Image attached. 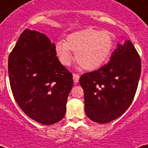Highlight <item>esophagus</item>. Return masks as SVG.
Segmentation results:
<instances>
[{
    "mask_svg": "<svg viewBox=\"0 0 148 148\" xmlns=\"http://www.w3.org/2000/svg\"><path fill=\"white\" fill-rule=\"evenodd\" d=\"M79 78H80V76H79V74H76V73H74V74H73V79H74V84L78 83Z\"/></svg>",
    "mask_w": 148,
    "mask_h": 148,
    "instance_id": "1",
    "label": "esophagus"
}]
</instances>
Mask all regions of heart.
I'll list each match as a JSON object with an SVG mask.
<instances>
[{"label": "heart", "instance_id": "1", "mask_svg": "<svg viewBox=\"0 0 148 148\" xmlns=\"http://www.w3.org/2000/svg\"><path fill=\"white\" fill-rule=\"evenodd\" d=\"M113 47L114 39L109 32L88 28L71 34L65 42H57L55 50L60 61L65 66L71 64L73 51L76 53L77 61L84 69L95 71L105 62Z\"/></svg>", "mask_w": 148, "mask_h": 148}]
</instances>
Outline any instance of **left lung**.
<instances>
[{
	"label": "left lung",
	"mask_w": 148,
	"mask_h": 148,
	"mask_svg": "<svg viewBox=\"0 0 148 148\" xmlns=\"http://www.w3.org/2000/svg\"><path fill=\"white\" fill-rule=\"evenodd\" d=\"M141 71V61L131 40L118 45L110 61L81 75L84 109L91 121L105 124L121 116L133 102Z\"/></svg>",
	"instance_id": "8db88e82"
}]
</instances>
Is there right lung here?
<instances>
[{
  "label": "right lung",
  "instance_id": "add662e5",
  "mask_svg": "<svg viewBox=\"0 0 148 148\" xmlns=\"http://www.w3.org/2000/svg\"><path fill=\"white\" fill-rule=\"evenodd\" d=\"M55 45L45 34L24 30L8 58L13 96L27 116L50 125L64 117L72 73L56 56Z\"/></svg>",
  "mask_w": 148,
  "mask_h": 148
}]
</instances>
